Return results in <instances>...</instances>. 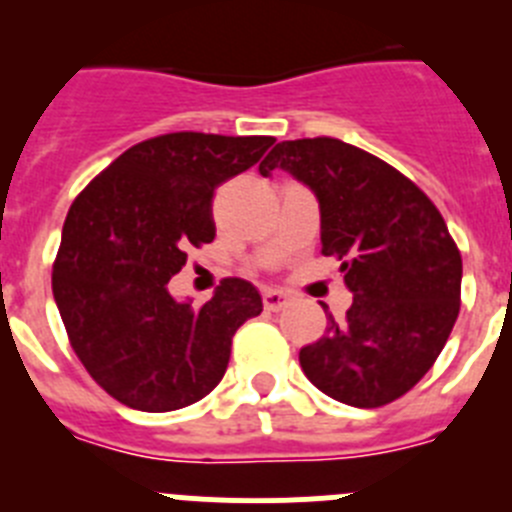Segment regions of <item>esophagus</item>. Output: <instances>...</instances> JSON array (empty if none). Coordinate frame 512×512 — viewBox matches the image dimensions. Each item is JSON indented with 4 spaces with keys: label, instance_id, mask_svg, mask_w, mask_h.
Segmentation results:
<instances>
[{
    "label": "esophagus",
    "instance_id": "1",
    "mask_svg": "<svg viewBox=\"0 0 512 512\" xmlns=\"http://www.w3.org/2000/svg\"><path fill=\"white\" fill-rule=\"evenodd\" d=\"M287 302H289V295H287V292H282V289H266V292H264V307H266V310L277 312V310H282Z\"/></svg>",
    "mask_w": 512,
    "mask_h": 512
}]
</instances>
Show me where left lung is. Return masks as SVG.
Instances as JSON below:
<instances>
[{"label": "left lung", "mask_w": 512, "mask_h": 512, "mask_svg": "<svg viewBox=\"0 0 512 512\" xmlns=\"http://www.w3.org/2000/svg\"><path fill=\"white\" fill-rule=\"evenodd\" d=\"M284 169L320 202L323 256L341 261L354 302L300 351L320 392L382 408L436 364L461 307V253L423 189L338 138L282 140L259 166ZM325 307V305H323Z\"/></svg>", "instance_id": "8db88e82"}]
</instances>
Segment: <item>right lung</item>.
<instances>
[{"instance_id":"right-lung-1","label":"right lung","mask_w":512,"mask_h":512,"mask_svg":"<svg viewBox=\"0 0 512 512\" xmlns=\"http://www.w3.org/2000/svg\"><path fill=\"white\" fill-rule=\"evenodd\" d=\"M271 135L166 133L117 156L71 205L53 261V297L94 382L143 413L202 400L228 369L235 330L261 295L228 277L202 307L169 295L189 248L215 238L212 197L259 164Z\"/></svg>"}]
</instances>
